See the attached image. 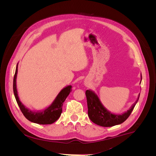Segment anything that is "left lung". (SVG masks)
Instances as JSON below:
<instances>
[{"mask_svg": "<svg viewBox=\"0 0 156 156\" xmlns=\"http://www.w3.org/2000/svg\"><path fill=\"white\" fill-rule=\"evenodd\" d=\"M140 83L142 81V75H140ZM86 96L88 105V115L89 119L94 124L103 127H112L120 124L129 116L132 111L137 103L140 94L137 99L129 110L119 114H114L103 106L97 94L91 90L86 91Z\"/></svg>", "mask_w": 156, "mask_h": 156, "instance_id": "left-lung-1", "label": "left lung"}]
</instances>
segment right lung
<instances>
[{
	"label": "right lung",
	"mask_w": 156,
	"mask_h": 156,
	"mask_svg": "<svg viewBox=\"0 0 156 156\" xmlns=\"http://www.w3.org/2000/svg\"><path fill=\"white\" fill-rule=\"evenodd\" d=\"M18 63L16 66V73L14 75L13 89L14 96L17 104L20 107L22 113L27 120L38 124H51L57 120L62 112L63 103L66 99L70 92H72V86L68 85L63 88L56 96L54 101L47 108L41 111H34L27 108L23 104L20 100L17 90V75L18 71Z\"/></svg>",
	"instance_id": "add662e5"
}]
</instances>
